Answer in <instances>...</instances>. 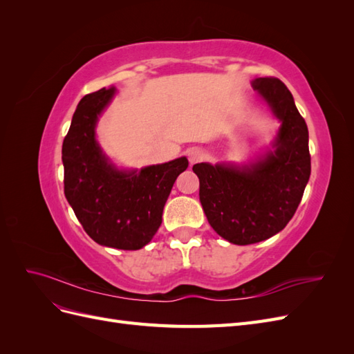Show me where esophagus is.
Instances as JSON below:
<instances>
[{"instance_id": "esophagus-1", "label": "esophagus", "mask_w": 354, "mask_h": 354, "mask_svg": "<svg viewBox=\"0 0 354 354\" xmlns=\"http://www.w3.org/2000/svg\"><path fill=\"white\" fill-rule=\"evenodd\" d=\"M187 158H189V162L192 165L198 164V162H201V160L203 159V152L199 151V149H190V151L187 152Z\"/></svg>"}]
</instances>
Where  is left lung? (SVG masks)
Returning a JSON list of instances; mask_svg holds the SVG:
<instances>
[{
  "mask_svg": "<svg viewBox=\"0 0 354 354\" xmlns=\"http://www.w3.org/2000/svg\"><path fill=\"white\" fill-rule=\"evenodd\" d=\"M254 90L282 127L270 152L243 169L196 164L199 199L211 227L236 245L272 238L292 218L310 177L308 130L291 91L277 78H257Z\"/></svg>",
  "mask_w": 354,
  "mask_h": 354,
  "instance_id": "1",
  "label": "left lung"
}]
</instances>
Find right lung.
I'll return each instance as SVG.
<instances>
[{
	"mask_svg": "<svg viewBox=\"0 0 354 354\" xmlns=\"http://www.w3.org/2000/svg\"><path fill=\"white\" fill-rule=\"evenodd\" d=\"M115 88H102L81 99L63 140L65 196L88 236L100 245L136 251L152 241L162 223L164 205L186 158L143 168L115 169L94 138V127Z\"/></svg>",
	"mask_w": 354,
	"mask_h": 354,
	"instance_id": "right-lung-1",
	"label": "right lung"
}]
</instances>
